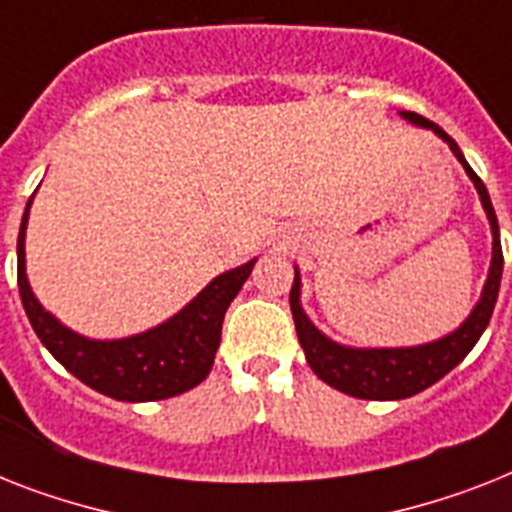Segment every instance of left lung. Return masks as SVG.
I'll return each mask as SVG.
<instances>
[{
    "mask_svg": "<svg viewBox=\"0 0 512 512\" xmlns=\"http://www.w3.org/2000/svg\"><path fill=\"white\" fill-rule=\"evenodd\" d=\"M405 120H411L413 125L429 128L447 141V146L458 156V162L466 167L468 177L474 180L476 190H479L481 204L487 211L489 225H492V266H489L487 285L481 293V301L471 311L466 322L455 329L453 335L434 340L429 345H416V348H369L356 350L337 345L329 337H324L314 324L308 322V316L303 314L301 301V280L295 272L293 290H290V311H293L295 332L303 345L308 366L314 369V374L329 387L353 395L361 400H403L411 398L416 392L432 387L434 382L445 377L447 371H453L463 358L471 353L476 342H479L481 332L487 329L489 319H492L494 303H497V293H500L502 280V246H500V225H497V214L489 201L487 185L481 183V177L468 167L466 156L458 149V143L445 133V130L429 122L426 117L416 112H403Z\"/></svg>",
    "mask_w": 512,
    "mask_h": 512,
    "instance_id": "1",
    "label": "left lung"
}]
</instances>
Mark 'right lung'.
Returning <instances> with one entry per match:
<instances>
[{
	"mask_svg": "<svg viewBox=\"0 0 512 512\" xmlns=\"http://www.w3.org/2000/svg\"><path fill=\"white\" fill-rule=\"evenodd\" d=\"M33 198V196H31ZM25 206L18 235V287L23 308L33 332L44 342L46 350L65 366L70 374L88 384L91 390L125 403H149V400L175 398L180 392L193 390L209 377L214 353L222 340V322L227 306L248 280L256 259L219 274L217 280L201 290L170 322L125 337V340H88L54 319L41 308L31 293L25 277Z\"/></svg>",
	"mask_w": 512,
	"mask_h": 512,
	"instance_id": "add662e5",
	"label": "right lung"
}]
</instances>
